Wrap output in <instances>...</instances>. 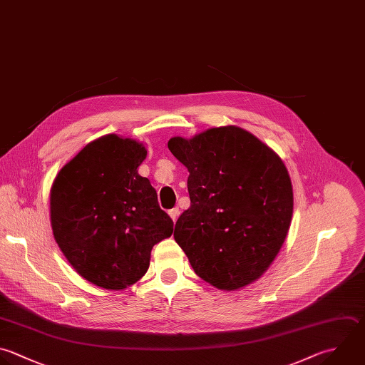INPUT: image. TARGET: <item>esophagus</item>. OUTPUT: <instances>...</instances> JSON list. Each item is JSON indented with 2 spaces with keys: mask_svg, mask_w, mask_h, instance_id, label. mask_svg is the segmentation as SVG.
<instances>
[{
  "mask_svg": "<svg viewBox=\"0 0 365 365\" xmlns=\"http://www.w3.org/2000/svg\"><path fill=\"white\" fill-rule=\"evenodd\" d=\"M168 214H170V217L173 218V221H177V218H178V215H180V210H178L177 207H174V208H171V210L168 211Z\"/></svg>",
  "mask_w": 365,
  "mask_h": 365,
  "instance_id": "obj_1",
  "label": "esophagus"
}]
</instances>
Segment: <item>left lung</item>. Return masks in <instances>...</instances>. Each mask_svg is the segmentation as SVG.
<instances>
[{"label":"left lung","instance_id":"obj_1","mask_svg":"<svg viewBox=\"0 0 365 365\" xmlns=\"http://www.w3.org/2000/svg\"><path fill=\"white\" fill-rule=\"evenodd\" d=\"M168 148L190 171L191 205L174 238L195 274L220 289H237L269 267L292 217V185L281 158L248 131L228 125Z\"/></svg>","mask_w":365,"mask_h":365}]
</instances>
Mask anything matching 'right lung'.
<instances>
[{
  "instance_id": "1",
  "label": "right lung",
  "mask_w": 365,
  "mask_h": 365,
  "mask_svg": "<svg viewBox=\"0 0 365 365\" xmlns=\"http://www.w3.org/2000/svg\"><path fill=\"white\" fill-rule=\"evenodd\" d=\"M143 144L104 135L66 164L51 188L54 238L87 281L124 289L150 267L153 247L173 234V220L138 165Z\"/></svg>"
}]
</instances>
